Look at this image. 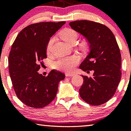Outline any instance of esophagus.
<instances>
[{
  "instance_id": "1",
  "label": "esophagus",
  "mask_w": 131,
  "mask_h": 131,
  "mask_svg": "<svg viewBox=\"0 0 131 131\" xmlns=\"http://www.w3.org/2000/svg\"><path fill=\"white\" fill-rule=\"evenodd\" d=\"M74 73H67L66 74V76H74Z\"/></svg>"
}]
</instances>
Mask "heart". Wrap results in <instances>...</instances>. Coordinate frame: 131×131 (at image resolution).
Masks as SVG:
<instances>
[{"label":"heart","mask_w":131,"mask_h":131,"mask_svg":"<svg viewBox=\"0 0 131 131\" xmlns=\"http://www.w3.org/2000/svg\"><path fill=\"white\" fill-rule=\"evenodd\" d=\"M60 36L64 41L67 42L69 44H72L76 42L78 38V34L74 29L67 28L63 30L60 33ZM53 37L49 39L46 47V50L47 52L50 51L52 43L53 42ZM79 61V58L76 55L73 56L64 57V58H59L57 61L52 63V67L57 70L63 71L66 72L71 71L77 65Z\"/></svg>","instance_id":"1"}]
</instances>
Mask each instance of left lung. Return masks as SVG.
<instances>
[{
	"instance_id": "left-lung-1",
	"label": "left lung",
	"mask_w": 131,
	"mask_h": 131,
	"mask_svg": "<svg viewBox=\"0 0 131 131\" xmlns=\"http://www.w3.org/2000/svg\"><path fill=\"white\" fill-rule=\"evenodd\" d=\"M69 25L89 43V53L79 68L87 73L94 72L92 78L82 75L79 95L90 105L103 104L113 96L121 80V57L115 36L107 26L92 21H75Z\"/></svg>"
}]
</instances>
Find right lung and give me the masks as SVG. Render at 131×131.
<instances>
[{"instance_id": "1", "label": "right lung", "mask_w": 131, "mask_h": 131, "mask_svg": "<svg viewBox=\"0 0 131 131\" xmlns=\"http://www.w3.org/2000/svg\"><path fill=\"white\" fill-rule=\"evenodd\" d=\"M65 21L40 22L19 32L8 56L9 73L16 96L27 106L40 108L56 97L58 83L65 75L53 70L47 76L39 74V63L47 58L46 47L50 37Z\"/></svg>"}]
</instances>
